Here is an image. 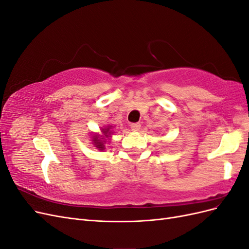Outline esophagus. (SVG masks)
Returning a JSON list of instances; mask_svg holds the SVG:
<instances>
[{"label": "esophagus", "instance_id": "esophagus-1", "mask_svg": "<svg viewBox=\"0 0 249 249\" xmlns=\"http://www.w3.org/2000/svg\"><path fill=\"white\" fill-rule=\"evenodd\" d=\"M140 127H141V124H140L139 123H135V124H131V129H132V131H134V132L139 131Z\"/></svg>", "mask_w": 249, "mask_h": 249}]
</instances>
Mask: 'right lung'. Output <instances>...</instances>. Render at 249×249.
<instances>
[{
  "label": "right lung",
  "instance_id": "right-lung-1",
  "mask_svg": "<svg viewBox=\"0 0 249 249\" xmlns=\"http://www.w3.org/2000/svg\"><path fill=\"white\" fill-rule=\"evenodd\" d=\"M110 129H111V126H107L105 130H102L103 133L105 134V136H106V137H109V135L111 134ZM103 139H104V138L99 139V137H97V136H95V138L93 139L95 146H96L97 148H99V149H102V150L105 148V146H104V142H105V141H103Z\"/></svg>",
  "mask_w": 249,
  "mask_h": 249
}]
</instances>
